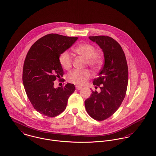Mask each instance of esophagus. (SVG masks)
Returning <instances> with one entry per match:
<instances>
[{
	"instance_id": "esophagus-1",
	"label": "esophagus",
	"mask_w": 156,
	"mask_h": 156,
	"mask_svg": "<svg viewBox=\"0 0 156 156\" xmlns=\"http://www.w3.org/2000/svg\"><path fill=\"white\" fill-rule=\"evenodd\" d=\"M76 88L77 89V90H80L82 88V87H80V86H76Z\"/></svg>"
}]
</instances>
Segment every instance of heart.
<instances>
[{"label":"heart","mask_w":156,"mask_h":156,"mask_svg":"<svg viewBox=\"0 0 156 156\" xmlns=\"http://www.w3.org/2000/svg\"><path fill=\"white\" fill-rule=\"evenodd\" d=\"M74 51L78 55L83 57L87 60V65L94 69H98L103 65L104 59L102 55L97 53L93 45L85 43L77 46ZM61 66L68 70L72 66V59L68 52L64 51L59 56ZM91 77L90 72L88 69H74L71 71L67 76L69 82L76 85H83Z\"/></svg>","instance_id":"b5f03b06"}]
</instances>
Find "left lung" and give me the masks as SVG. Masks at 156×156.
<instances>
[{"label": "left lung", "mask_w": 156, "mask_h": 156, "mask_svg": "<svg viewBox=\"0 0 156 156\" xmlns=\"http://www.w3.org/2000/svg\"><path fill=\"white\" fill-rule=\"evenodd\" d=\"M103 50L105 64L93 85L100 92L92 91L85 101L86 110L93 119L103 121L118 110L126 94L129 71L124 52L119 44L108 36L89 37Z\"/></svg>", "instance_id": "8db88e82"}]
</instances>
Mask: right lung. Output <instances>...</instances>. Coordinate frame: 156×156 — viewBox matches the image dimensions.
<instances>
[{"mask_svg": "<svg viewBox=\"0 0 156 156\" xmlns=\"http://www.w3.org/2000/svg\"><path fill=\"white\" fill-rule=\"evenodd\" d=\"M77 37L50 34L38 40L28 51L23 65V83L34 109L55 117L66 109L68 99L74 92V84L55 88L54 81L63 76L59 56L73 44Z\"/></svg>", "mask_w": 156, "mask_h": 156, "instance_id": "add662e5", "label": "right lung"}]
</instances>
